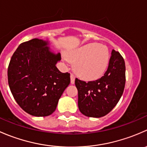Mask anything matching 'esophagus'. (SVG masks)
<instances>
[{"mask_svg": "<svg viewBox=\"0 0 147 147\" xmlns=\"http://www.w3.org/2000/svg\"><path fill=\"white\" fill-rule=\"evenodd\" d=\"M75 76L73 74H71L70 75V82L71 84H75Z\"/></svg>", "mask_w": 147, "mask_h": 147, "instance_id": "34e87169", "label": "esophagus"}]
</instances>
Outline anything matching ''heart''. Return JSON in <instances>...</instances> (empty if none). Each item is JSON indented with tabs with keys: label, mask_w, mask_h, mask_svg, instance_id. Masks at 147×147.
Listing matches in <instances>:
<instances>
[{
	"label": "heart",
	"mask_w": 147,
	"mask_h": 147,
	"mask_svg": "<svg viewBox=\"0 0 147 147\" xmlns=\"http://www.w3.org/2000/svg\"><path fill=\"white\" fill-rule=\"evenodd\" d=\"M65 61L75 63L77 75L84 80L100 78L107 69L109 52L107 47L97 43H89L69 52Z\"/></svg>",
	"instance_id": "heart-1"
}]
</instances>
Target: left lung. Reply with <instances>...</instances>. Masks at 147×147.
Masks as SVG:
<instances>
[{
	"label": "left lung",
	"mask_w": 147,
	"mask_h": 147,
	"mask_svg": "<svg viewBox=\"0 0 147 147\" xmlns=\"http://www.w3.org/2000/svg\"><path fill=\"white\" fill-rule=\"evenodd\" d=\"M107 70L100 79L84 82L75 79L78 107L82 115L99 118L107 115L121 98L125 86V63L112 50Z\"/></svg>",
	"instance_id": "left-lung-1"
}]
</instances>
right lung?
I'll list each match as a JSON object with an SVG mask.
<instances>
[{
  "instance_id": "1",
  "label": "right lung",
  "mask_w": 147,
  "mask_h": 147,
  "mask_svg": "<svg viewBox=\"0 0 147 147\" xmlns=\"http://www.w3.org/2000/svg\"><path fill=\"white\" fill-rule=\"evenodd\" d=\"M50 42L35 38L20 44L12 56L8 69L10 90L19 106L29 115H52L70 75L56 67L60 53L50 50Z\"/></svg>"
}]
</instances>
